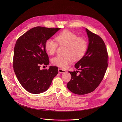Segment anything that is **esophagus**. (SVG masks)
I'll use <instances>...</instances> for the list:
<instances>
[{
	"instance_id": "1",
	"label": "esophagus",
	"mask_w": 122,
	"mask_h": 122,
	"mask_svg": "<svg viewBox=\"0 0 122 122\" xmlns=\"http://www.w3.org/2000/svg\"><path fill=\"white\" fill-rule=\"evenodd\" d=\"M58 71H59V72L60 73H64L66 72V70H65L62 69H58Z\"/></svg>"
}]
</instances>
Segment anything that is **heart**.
<instances>
[{
  "label": "heart",
  "instance_id": "b5f03b06",
  "mask_svg": "<svg viewBox=\"0 0 122 122\" xmlns=\"http://www.w3.org/2000/svg\"><path fill=\"white\" fill-rule=\"evenodd\" d=\"M56 40L60 46H66L64 55H57L52 59V64L58 67L66 68L72 61L81 59L86 54L88 48L87 40L70 31L65 30L56 36ZM53 39L49 38L45 43L46 52L50 55L56 51L58 44Z\"/></svg>",
  "mask_w": 122,
  "mask_h": 122
}]
</instances>
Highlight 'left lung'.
<instances>
[{
	"label": "left lung",
	"mask_w": 122,
	"mask_h": 122,
	"mask_svg": "<svg viewBox=\"0 0 122 122\" xmlns=\"http://www.w3.org/2000/svg\"><path fill=\"white\" fill-rule=\"evenodd\" d=\"M86 30L89 41L87 51L75 65L79 71H69L71 78L67 86L70 92L79 95L94 91L102 81L108 66V54L103 40L86 28Z\"/></svg>",
	"instance_id": "1"
}]
</instances>
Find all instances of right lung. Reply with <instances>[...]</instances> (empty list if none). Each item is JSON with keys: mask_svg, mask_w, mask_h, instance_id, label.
Segmentation results:
<instances>
[{"mask_svg": "<svg viewBox=\"0 0 122 122\" xmlns=\"http://www.w3.org/2000/svg\"><path fill=\"white\" fill-rule=\"evenodd\" d=\"M60 29L36 27L20 36L16 42L14 70L20 85L30 93L38 94L46 92L58 73L56 66L40 70V66H47L49 64L45 43Z\"/></svg>", "mask_w": 122, "mask_h": 122, "instance_id": "obj_1", "label": "right lung"}]
</instances>
